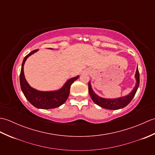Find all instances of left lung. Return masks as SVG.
Wrapping results in <instances>:
<instances>
[{
  "label": "left lung",
  "mask_w": 155,
  "mask_h": 155,
  "mask_svg": "<svg viewBox=\"0 0 155 155\" xmlns=\"http://www.w3.org/2000/svg\"><path fill=\"white\" fill-rule=\"evenodd\" d=\"M135 78H136V85L134 87V89L130 94H128L127 96L120 97L118 98H114V99H108V98H103L94 93V92L92 89L91 85L90 82H88V93H89L90 96L92 98V100L94 101L95 104H97L98 106H100L103 108H107V109L109 110H117L120 109V108H124L130 103V102L132 101L133 97L135 95L138 89V87L139 86V82H140V76H139V72L138 67L137 68V71L135 74Z\"/></svg>",
  "instance_id": "left-lung-1"
}]
</instances>
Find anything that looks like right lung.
<instances>
[{"instance_id":"add662e5","label":"right lung","mask_w":155,"mask_h":155,"mask_svg":"<svg viewBox=\"0 0 155 155\" xmlns=\"http://www.w3.org/2000/svg\"><path fill=\"white\" fill-rule=\"evenodd\" d=\"M38 49H36V50L31 52L26 56L23 60L21 74H20V84H21V90L27 99L34 107L38 108H42V109H50V108H57L64 104L67 101L69 93H70L71 84L77 79L78 76L69 79L60 90L57 91L43 92L38 91L32 88L25 79L23 68H24L25 62L27 58L29 56L38 51Z\"/></svg>"}]
</instances>
